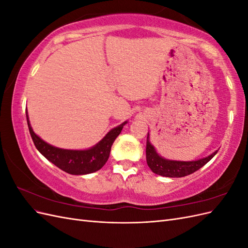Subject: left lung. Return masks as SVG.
I'll use <instances>...</instances> for the list:
<instances>
[{"label": "left lung", "mask_w": 248, "mask_h": 248, "mask_svg": "<svg viewBox=\"0 0 248 248\" xmlns=\"http://www.w3.org/2000/svg\"><path fill=\"white\" fill-rule=\"evenodd\" d=\"M217 151L209 155L205 158L193 161H178V160H170L161 157L156 152L155 148L149 140V133L147 137V147H146V158L149 168L155 174L169 177V178H181L187 175H190L192 172L197 171L202 167H204L207 162L211 160Z\"/></svg>", "instance_id": "1"}]
</instances>
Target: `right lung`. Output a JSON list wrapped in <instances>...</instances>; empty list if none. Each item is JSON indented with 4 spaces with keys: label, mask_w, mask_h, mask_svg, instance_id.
Listing matches in <instances>:
<instances>
[{
    "label": "right lung",
    "mask_w": 248,
    "mask_h": 248,
    "mask_svg": "<svg viewBox=\"0 0 248 248\" xmlns=\"http://www.w3.org/2000/svg\"><path fill=\"white\" fill-rule=\"evenodd\" d=\"M27 122L30 134L37 150L56 167L71 175H87L100 170L108 159L112 142L121 133L123 126L127 123L125 121L109 130L106 137L92 148L87 150H66L51 146L37 136L30 124L28 112Z\"/></svg>",
    "instance_id": "obj_1"
}]
</instances>
